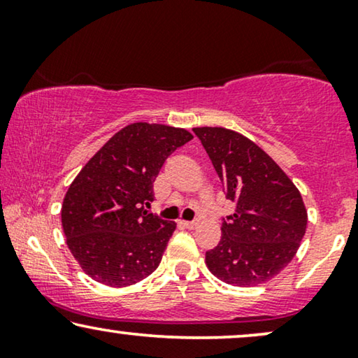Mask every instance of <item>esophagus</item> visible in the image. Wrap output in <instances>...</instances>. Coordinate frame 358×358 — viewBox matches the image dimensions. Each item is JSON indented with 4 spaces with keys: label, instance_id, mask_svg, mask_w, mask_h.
<instances>
[{
    "label": "esophagus",
    "instance_id": "34e87169",
    "mask_svg": "<svg viewBox=\"0 0 358 358\" xmlns=\"http://www.w3.org/2000/svg\"><path fill=\"white\" fill-rule=\"evenodd\" d=\"M197 224H199L197 220H194V222H184V227H185V228H189V229L197 228Z\"/></svg>",
    "mask_w": 358,
    "mask_h": 358
}]
</instances>
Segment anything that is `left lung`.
Instances as JSON below:
<instances>
[{"label":"left lung","mask_w":358,"mask_h":358,"mask_svg":"<svg viewBox=\"0 0 358 358\" xmlns=\"http://www.w3.org/2000/svg\"><path fill=\"white\" fill-rule=\"evenodd\" d=\"M194 134L212 159L236 212L223 220L218 246L205 254L215 277L254 287L278 275L300 248L308 213L300 190L252 140L223 127Z\"/></svg>","instance_id":"obj_1"}]
</instances>
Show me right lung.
<instances>
[{"instance_id": "add662e5", "label": "right lung", "mask_w": 358, "mask_h": 358, "mask_svg": "<svg viewBox=\"0 0 358 358\" xmlns=\"http://www.w3.org/2000/svg\"><path fill=\"white\" fill-rule=\"evenodd\" d=\"M185 129L136 122L112 136L73 180L62 205L66 244L86 275L129 287L158 268L176 223L148 213L168 156L192 140Z\"/></svg>"}]
</instances>
